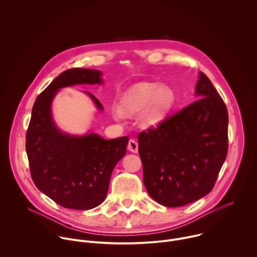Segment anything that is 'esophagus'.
<instances>
[{"label":"esophagus","instance_id":"34e87169","mask_svg":"<svg viewBox=\"0 0 257 257\" xmlns=\"http://www.w3.org/2000/svg\"><path fill=\"white\" fill-rule=\"evenodd\" d=\"M128 151H130L131 153H138V143L134 140V139H130L129 143H128Z\"/></svg>","mask_w":257,"mask_h":257}]
</instances>
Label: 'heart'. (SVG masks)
Returning a JSON list of instances; mask_svg holds the SVG:
<instances>
[{
    "instance_id": "b5f03b06",
    "label": "heart",
    "mask_w": 257,
    "mask_h": 257,
    "mask_svg": "<svg viewBox=\"0 0 257 257\" xmlns=\"http://www.w3.org/2000/svg\"><path fill=\"white\" fill-rule=\"evenodd\" d=\"M176 102L175 91L168 85L154 82L137 83L127 89L112 109L113 117L121 120L138 113V122L143 128H155L169 116Z\"/></svg>"
}]
</instances>
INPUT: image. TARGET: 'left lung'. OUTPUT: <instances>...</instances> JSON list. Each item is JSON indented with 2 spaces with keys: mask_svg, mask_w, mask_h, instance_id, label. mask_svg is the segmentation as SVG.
Masks as SVG:
<instances>
[{
  "mask_svg": "<svg viewBox=\"0 0 257 257\" xmlns=\"http://www.w3.org/2000/svg\"><path fill=\"white\" fill-rule=\"evenodd\" d=\"M197 100L138 135L143 183L162 205L178 207L207 195L228 153V111L208 77L198 73Z\"/></svg>",
  "mask_w": 257,
  "mask_h": 257,
  "instance_id": "left-lung-1",
  "label": "left lung"
}]
</instances>
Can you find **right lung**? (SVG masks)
I'll return each mask as SVG.
<instances>
[{
    "label": "right lung",
    "instance_id": "right-lung-1",
    "mask_svg": "<svg viewBox=\"0 0 257 257\" xmlns=\"http://www.w3.org/2000/svg\"><path fill=\"white\" fill-rule=\"evenodd\" d=\"M78 84H103L101 71L69 69L38 96L26 133V153L32 180L40 191L63 207L86 210L103 202L113 170L126 155L129 138L106 140L91 131L75 135L57 126L52 104L58 91ZM84 93L102 111L94 95Z\"/></svg>",
    "mask_w": 257,
    "mask_h": 257
}]
</instances>
